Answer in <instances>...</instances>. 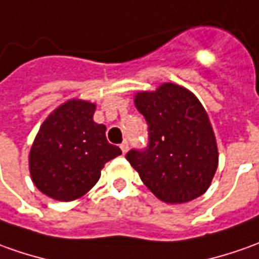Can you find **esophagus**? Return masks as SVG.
I'll return each mask as SVG.
<instances>
[{
	"label": "esophagus",
	"mask_w": 259,
	"mask_h": 259,
	"mask_svg": "<svg viewBox=\"0 0 259 259\" xmlns=\"http://www.w3.org/2000/svg\"><path fill=\"white\" fill-rule=\"evenodd\" d=\"M120 149H122L123 154H124V153L129 150V142H127V140H124V142H123V143L120 144Z\"/></svg>",
	"instance_id": "34e87169"
}]
</instances>
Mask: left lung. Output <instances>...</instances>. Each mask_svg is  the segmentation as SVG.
Masks as SVG:
<instances>
[{
  "instance_id": "obj_1",
  "label": "left lung",
  "mask_w": 259,
  "mask_h": 259,
  "mask_svg": "<svg viewBox=\"0 0 259 259\" xmlns=\"http://www.w3.org/2000/svg\"><path fill=\"white\" fill-rule=\"evenodd\" d=\"M147 123V144L126 159L144 186L164 203H187L205 193L218 164L208 116L193 93L174 83L136 95Z\"/></svg>"
}]
</instances>
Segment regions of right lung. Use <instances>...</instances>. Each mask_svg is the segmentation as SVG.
Listing matches in <instances>:
<instances>
[{
	"label": "right lung",
	"mask_w": 259,
	"mask_h": 259,
	"mask_svg": "<svg viewBox=\"0 0 259 259\" xmlns=\"http://www.w3.org/2000/svg\"><path fill=\"white\" fill-rule=\"evenodd\" d=\"M96 106L69 100L44 122L29 153L33 184L44 194L70 201L98 183L100 170L122 150L106 139V126L93 122Z\"/></svg>",
	"instance_id": "1"
}]
</instances>
